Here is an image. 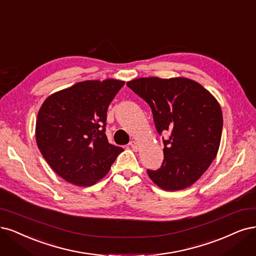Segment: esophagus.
<instances>
[{"instance_id": "1", "label": "esophagus", "mask_w": 256, "mask_h": 256, "mask_svg": "<svg viewBox=\"0 0 256 256\" xmlns=\"http://www.w3.org/2000/svg\"><path fill=\"white\" fill-rule=\"evenodd\" d=\"M130 146L132 149H134V150H136V152L138 150V143L136 142V140H131Z\"/></svg>"}]
</instances>
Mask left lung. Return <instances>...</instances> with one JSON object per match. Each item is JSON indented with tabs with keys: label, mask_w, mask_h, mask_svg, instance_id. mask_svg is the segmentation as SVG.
Listing matches in <instances>:
<instances>
[{
	"label": "left lung",
	"mask_w": 256,
	"mask_h": 256,
	"mask_svg": "<svg viewBox=\"0 0 256 256\" xmlns=\"http://www.w3.org/2000/svg\"><path fill=\"white\" fill-rule=\"evenodd\" d=\"M150 106L158 134L164 140V161L158 170H147L158 188L174 192L195 183L216 158L222 131V111L206 88L186 77H143L127 82Z\"/></svg>",
	"instance_id": "1"
}]
</instances>
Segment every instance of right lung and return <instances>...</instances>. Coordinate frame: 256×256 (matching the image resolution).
Returning <instances> with one entry per match:
<instances>
[{
	"label": "right lung",
	"mask_w": 256,
	"mask_h": 256,
	"mask_svg": "<svg viewBox=\"0 0 256 256\" xmlns=\"http://www.w3.org/2000/svg\"><path fill=\"white\" fill-rule=\"evenodd\" d=\"M125 82L86 80L50 94L36 120V142L57 174L77 186L102 179L122 148L104 134L107 110Z\"/></svg>",
	"instance_id": "right-lung-1"
}]
</instances>
